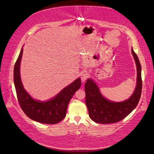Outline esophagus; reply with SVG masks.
Returning <instances> with one entry per match:
<instances>
[{
  "label": "esophagus",
  "instance_id": "esophagus-1",
  "mask_svg": "<svg viewBox=\"0 0 154 154\" xmlns=\"http://www.w3.org/2000/svg\"><path fill=\"white\" fill-rule=\"evenodd\" d=\"M88 77V74L87 72H84L82 74V75L81 76V80L82 82H84L87 80V78Z\"/></svg>",
  "mask_w": 154,
  "mask_h": 154
}]
</instances>
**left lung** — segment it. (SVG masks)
Segmentation results:
<instances>
[{"label": "left lung", "mask_w": 154, "mask_h": 154, "mask_svg": "<svg viewBox=\"0 0 154 154\" xmlns=\"http://www.w3.org/2000/svg\"><path fill=\"white\" fill-rule=\"evenodd\" d=\"M132 53L137 66V84L133 94L122 102L111 101L101 95L98 87L92 79L85 84V103L90 118L96 123L109 124L123 119L137 106L142 91L141 67L137 54L132 49Z\"/></svg>", "instance_id": "left-lung-1"}]
</instances>
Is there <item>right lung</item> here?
<instances>
[{
  "mask_svg": "<svg viewBox=\"0 0 154 154\" xmlns=\"http://www.w3.org/2000/svg\"><path fill=\"white\" fill-rule=\"evenodd\" d=\"M22 48L14 67L13 80L17 99L22 110L27 117L44 124H57L66 117L67 106L74 94L81 87L80 78H78L47 101L32 99L24 89L21 82L20 66L22 57Z\"/></svg>",
  "mask_w": 154,
  "mask_h": 154,
  "instance_id": "1",
  "label": "right lung"
}]
</instances>
